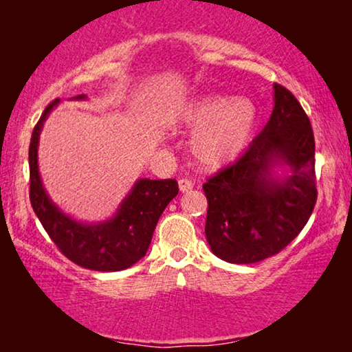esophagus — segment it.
<instances>
[{
	"mask_svg": "<svg viewBox=\"0 0 352 352\" xmlns=\"http://www.w3.org/2000/svg\"><path fill=\"white\" fill-rule=\"evenodd\" d=\"M177 184H179V190L182 192V194H186V192L192 190V187H194V182H192L190 179H179Z\"/></svg>",
	"mask_w": 352,
	"mask_h": 352,
	"instance_id": "esophagus-1",
	"label": "esophagus"
}]
</instances>
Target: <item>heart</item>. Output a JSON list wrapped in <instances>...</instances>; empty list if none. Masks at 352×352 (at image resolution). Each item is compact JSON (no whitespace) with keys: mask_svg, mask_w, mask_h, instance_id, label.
Masks as SVG:
<instances>
[{"mask_svg":"<svg viewBox=\"0 0 352 352\" xmlns=\"http://www.w3.org/2000/svg\"><path fill=\"white\" fill-rule=\"evenodd\" d=\"M258 120L252 99L221 94L192 99L177 113L181 126L195 131L190 151L206 170H221L237 162L256 134Z\"/></svg>","mask_w":352,"mask_h":352,"instance_id":"b5f03b06","label":"heart"}]
</instances>
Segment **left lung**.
<instances>
[{
	"label": "left lung",
	"instance_id": "obj_1",
	"mask_svg": "<svg viewBox=\"0 0 352 352\" xmlns=\"http://www.w3.org/2000/svg\"><path fill=\"white\" fill-rule=\"evenodd\" d=\"M314 155L309 118L295 96L276 83L266 126L234 165L204 184L211 252L234 264L258 263L282 252L314 210Z\"/></svg>",
	"mask_w": 352,
	"mask_h": 352
}]
</instances>
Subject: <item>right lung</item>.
I'll return each instance as SVG.
<instances>
[{
  "label": "right lung",
  "mask_w": 352,
  "mask_h": 352,
  "mask_svg": "<svg viewBox=\"0 0 352 352\" xmlns=\"http://www.w3.org/2000/svg\"><path fill=\"white\" fill-rule=\"evenodd\" d=\"M85 100L86 94L72 98ZM59 104L52 100L33 128L28 165H30V201L33 211L57 248L70 261L91 271H123L147 253L153 230L166 205L177 195L175 179H138L120 204L117 213L100 223H81L65 214L50 199L38 168V142L47 115Z\"/></svg>",
  "instance_id": "obj_1"
}]
</instances>
